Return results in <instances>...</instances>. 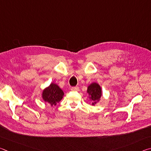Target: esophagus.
Masks as SVG:
<instances>
[{
    "instance_id": "34e87169",
    "label": "esophagus",
    "mask_w": 151,
    "mask_h": 151,
    "mask_svg": "<svg viewBox=\"0 0 151 151\" xmlns=\"http://www.w3.org/2000/svg\"><path fill=\"white\" fill-rule=\"evenodd\" d=\"M71 91H79V87L78 86H73V87H71Z\"/></svg>"
}]
</instances>
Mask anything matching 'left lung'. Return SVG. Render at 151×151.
<instances>
[{"mask_svg":"<svg viewBox=\"0 0 151 151\" xmlns=\"http://www.w3.org/2000/svg\"><path fill=\"white\" fill-rule=\"evenodd\" d=\"M87 93L91 96V99L94 101L92 104H95L96 101H99L101 96L102 92L101 86L97 83H92L90 86H88Z\"/></svg>","mask_w":151,"mask_h":151,"instance_id":"obj_1","label":"left lung"}]
</instances>
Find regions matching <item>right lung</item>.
Segmentation results:
<instances>
[{
	"label": "right lung",
	"mask_w": 151,
	"mask_h": 151,
	"mask_svg": "<svg viewBox=\"0 0 151 151\" xmlns=\"http://www.w3.org/2000/svg\"><path fill=\"white\" fill-rule=\"evenodd\" d=\"M64 95L63 91L57 85L51 83L42 93V98L45 102L50 103L51 106L56 105L63 99Z\"/></svg>",
	"instance_id": "obj_1"
}]
</instances>
